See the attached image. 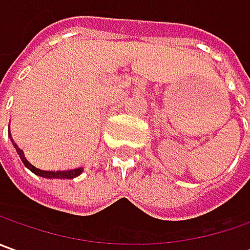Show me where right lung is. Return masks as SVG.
I'll return each instance as SVG.
<instances>
[{
  "label": "right lung",
  "mask_w": 250,
  "mask_h": 250,
  "mask_svg": "<svg viewBox=\"0 0 250 250\" xmlns=\"http://www.w3.org/2000/svg\"><path fill=\"white\" fill-rule=\"evenodd\" d=\"M11 142H12V145H14L16 153L19 154V157H21V160H22V163L24 164V167L29 168L33 174L39 175V177L48 178V179H51V178H57V179H73V178L79 177V175L83 172L82 167L73 168V169H66V171H44V169H40V168H36L34 166H32L27 160H26L23 150H21L18 146H16V143L12 140V138H11Z\"/></svg>",
  "instance_id": "add662e5"
}]
</instances>
